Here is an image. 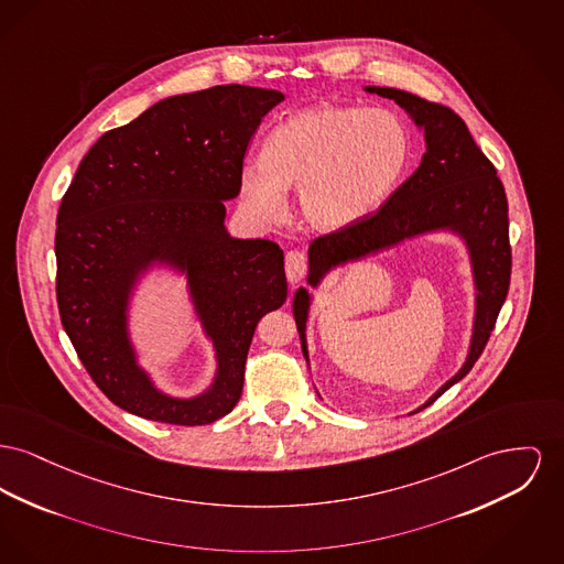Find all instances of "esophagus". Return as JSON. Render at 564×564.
<instances>
[{"label": "esophagus", "instance_id": "1", "mask_svg": "<svg viewBox=\"0 0 564 564\" xmlns=\"http://www.w3.org/2000/svg\"><path fill=\"white\" fill-rule=\"evenodd\" d=\"M306 270H308V262H306L304 251L294 249V251H290V253L285 256V274H288V281H290L292 285H296V283H300V281L306 276Z\"/></svg>", "mask_w": 564, "mask_h": 564}]
</instances>
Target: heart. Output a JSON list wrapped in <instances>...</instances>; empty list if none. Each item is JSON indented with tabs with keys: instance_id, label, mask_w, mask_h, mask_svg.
<instances>
[{
	"instance_id": "heart-1",
	"label": "heart",
	"mask_w": 564,
	"mask_h": 564,
	"mask_svg": "<svg viewBox=\"0 0 564 564\" xmlns=\"http://www.w3.org/2000/svg\"><path fill=\"white\" fill-rule=\"evenodd\" d=\"M411 162V135L383 108L315 106L281 121L265 138L262 162L240 172L256 215L274 219L285 187H299L302 215L322 230L362 221L392 196Z\"/></svg>"
}]
</instances>
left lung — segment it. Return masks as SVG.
Masks as SVG:
<instances>
[{
  "label": "left lung",
  "mask_w": 564,
  "mask_h": 564,
  "mask_svg": "<svg viewBox=\"0 0 564 564\" xmlns=\"http://www.w3.org/2000/svg\"><path fill=\"white\" fill-rule=\"evenodd\" d=\"M365 91L404 108L415 126L424 130L426 153L420 167L377 213L311 242L306 281L317 288L334 265L362 260L420 234L452 230L463 236L477 290L468 356L463 368L413 411L417 413L468 375L495 330L511 279L509 208L497 167L481 153L466 123L452 108L392 87H365ZM292 306L302 354L308 360L306 317L311 296L304 288L294 294Z\"/></svg>",
  "instance_id": "1"
}]
</instances>
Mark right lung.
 Listing matches in <instances>:
<instances>
[{"mask_svg":"<svg viewBox=\"0 0 564 564\" xmlns=\"http://www.w3.org/2000/svg\"><path fill=\"white\" fill-rule=\"evenodd\" d=\"M283 94L219 85L153 104L104 133L83 158L57 213V304L64 330L96 386L138 417L204 426L242 394L258 322L288 299L283 251L232 238L224 199L240 192L242 160ZM153 263L188 274L218 375L199 398L160 393L134 362L127 304Z\"/></svg>","mask_w":564,"mask_h":564,"instance_id":"1","label":"right lung"}]
</instances>
